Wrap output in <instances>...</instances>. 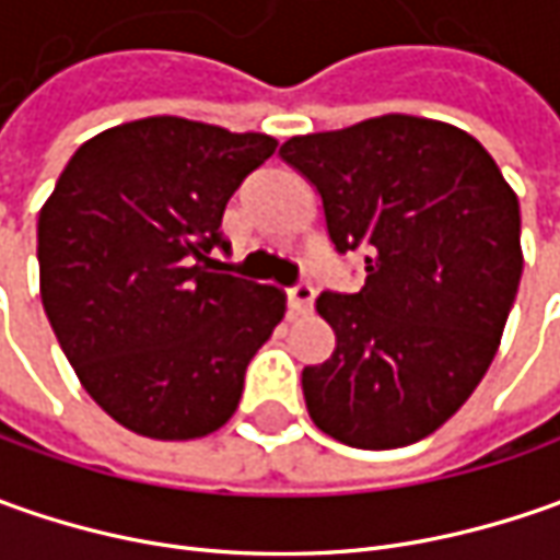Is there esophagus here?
I'll use <instances>...</instances> for the list:
<instances>
[{
  "label": "esophagus",
  "mask_w": 560,
  "mask_h": 560,
  "mask_svg": "<svg viewBox=\"0 0 560 560\" xmlns=\"http://www.w3.org/2000/svg\"><path fill=\"white\" fill-rule=\"evenodd\" d=\"M314 302V287L308 283H299V287H292L287 290V305H290V314H305L312 308Z\"/></svg>",
  "instance_id": "1"
}]
</instances>
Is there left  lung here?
Segmentation results:
<instances>
[{"mask_svg":"<svg viewBox=\"0 0 560 560\" xmlns=\"http://www.w3.org/2000/svg\"><path fill=\"white\" fill-rule=\"evenodd\" d=\"M283 162L320 192L339 252L364 248V287L320 292L336 349L302 371L308 415L355 448H398L452 418L489 371L521 270V205L462 127L380 115L292 137Z\"/></svg>","mask_w":560,"mask_h":560,"instance_id":"obj_1","label":"left lung"}]
</instances>
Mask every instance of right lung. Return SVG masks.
Here are the masks:
<instances>
[{"instance_id":"right-lung-1","label":"right lung","mask_w":560,"mask_h":560,"mask_svg":"<svg viewBox=\"0 0 560 560\" xmlns=\"http://www.w3.org/2000/svg\"><path fill=\"white\" fill-rule=\"evenodd\" d=\"M268 133L155 115L108 127L39 208V295L80 386L149 440H199L233 418L287 292L211 270L221 218Z\"/></svg>"}]
</instances>
